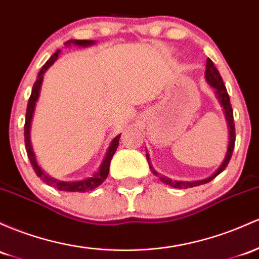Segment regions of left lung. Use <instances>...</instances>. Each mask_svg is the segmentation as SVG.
Wrapping results in <instances>:
<instances>
[{"label":"left lung","instance_id":"obj_1","mask_svg":"<svg viewBox=\"0 0 259 259\" xmlns=\"http://www.w3.org/2000/svg\"><path fill=\"white\" fill-rule=\"evenodd\" d=\"M205 79L206 82L210 84L211 87L215 88V95L220 102V104L224 108V113H225V118L227 121V125H229V146H227V152L225 158H224L223 163L220 164V167L212 173L211 176L205 180H201V181H194V182H182V181H172L171 178L168 177H164V176H160L155 169L152 168L151 166V162H150V156L149 153H146V158L147 162H149V166L151 168L152 173L155 176H158L160 177V181L163 182L164 184H168V186L173 187V188H192V187H197L200 186V184H205L208 182L214 180L217 176L220 175L224 169L226 168V166L229 164L230 160H231V156H232V151H234V147H235V140H236V134H235V123H234V110H232L231 103H230V97H229V93H227V90L224 84L223 78H221L220 72H219L217 67H215L214 62H212L210 59L206 60V69H205Z\"/></svg>","mask_w":259,"mask_h":259}]
</instances>
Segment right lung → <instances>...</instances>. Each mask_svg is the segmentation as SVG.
<instances>
[{"label":"right lung","mask_w":259,"mask_h":259,"mask_svg":"<svg viewBox=\"0 0 259 259\" xmlns=\"http://www.w3.org/2000/svg\"><path fill=\"white\" fill-rule=\"evenodd\" d=\"M96 41L93 40H76V39H72V40H69L65 42L66 47L73 44L77 45V47H90V45H93ZM61 53V50H58L55 54L51 55V58L45 62L44 66L41 67V70L39 71L38 73V78L36 81L34 82L33 88H32V95H30L29 101H28V106H27V113H25V124H24V143H25V150H27V155L29 157L30 163H32V167L34 169V172L36 173L40 180L47 183L48 186L54 187V188L59 189V190H64V192H88V190H93L95 188H97L98 186H101L106 178L108 177V173H109V166H110V161H112L113 155H114L116 149H118L119 145V139H120V134L116 135L114 139L110 143L109 147H108L106 156H104L103 161H102L101 166H99L98 171L92 175L91 177L84 178V180L81 181H73V182H65V181H59L55 180V178L50 177L48 176L47 173H44V171L39 167L38 162H36L35 155H34L33 147H32V143H30V126H32V119H33V114H34V109H35V104L36 101H38L39 95H40V88H41V83H42V78H44V73L47 72V70L49 69L51 65L56 61V59L59 58V54Z\"/></svg>","instance_id":"add662e5"}]
</instances>
